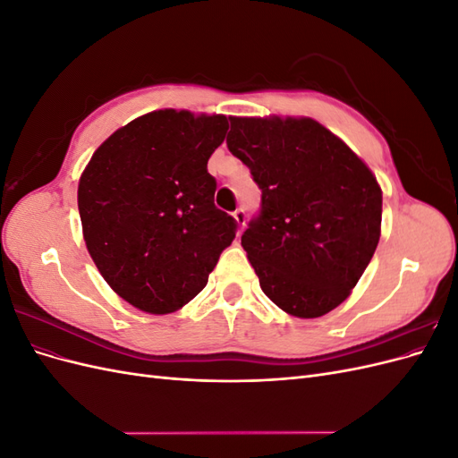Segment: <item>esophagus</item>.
<instances>
[{
    "instance_id": "34e87169",
    "label": "esophagus",
    "mask_w": 458,
    "mask_h": 458,
    "mask_svg": "<svg viewBox=\"0 0 458 458\" xmlns=\"http://www.w3.org/2000/svg\"><path fill=\"white\" fill-rule=\"evenodd\" d=\"M233 217H234V221H237V225H239L241 229L246 225V212L242 210V208H239V210H234Z\"/></svg>"
}]
</instances>
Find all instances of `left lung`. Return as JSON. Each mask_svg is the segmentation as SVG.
Listing matches in <instances>:
<instances>
[{"instance_id":"left-lung-1","label":"left lung","mask_w":458,"mask_h":458,"mask_svg":"<svg viewBox=\"0 0 458 458\" xmlns=\"http://www.w3.org/2000/svg\"><path fill=\"white\" fill-rule=\"evenodd\" d=\"M227 147L250 168L261 210L241 244L275 306L321 317L350 296L380 241L382 189L311 118L229 116Z\"/></svg>"}]
</instances>
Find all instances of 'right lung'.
<instances>
[{"label":"right lung","instance_id":"right-lung-1","mask_svg":"<svg viewBox=\"0 0 458 458\" xmlns=\"http://www.w3.org/2000/svg\"><path fill=\"white\" fill-rule=\"evenodd\" d=\"M227 116L155 110L114 131L80 177L78 210L88 252L114 293L164 315L208 283L237 221L214 204L208 158Z\"/></svg>","mask_w":458,"mask_h":458}]
</instances>
